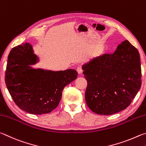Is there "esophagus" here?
Instances as JSON below:
<instances>
[{
    "instance_id": "obj_1",
    "label": "esophagus",
    "mask_w": 146,
    "mask_h": 146,
    "mask_svg": "<svg viewBox=\"0 0 146 146\" xmlns=\"http://www.w3.org/2000/svg\"><path fill=\"white\" fill-rule=\"evenodd\" d=\"M76 70H77L78 73L79 74H81L83 73V69H82V66H78L77 69H76Z\"/></svg>"
}]
</instances>
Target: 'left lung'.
<instances>
[{
  "label": "left lung",
  "instance_id": "1",
  "mask_svg": "<svg viewBox=\"0 0 146 146\" xmlns=\"http://www.w3.org/2000/svg\"><path fill=\"white\" fill-rule=\"evenodd\" d=\"M82 68L87 81L86 103L97 114L109 115L126 109L141 86L139 52L127 40L113 54L94 58Z\"/></svg>",
  "mask_w": 146,
  "mask_h": 146
}]
</instances>
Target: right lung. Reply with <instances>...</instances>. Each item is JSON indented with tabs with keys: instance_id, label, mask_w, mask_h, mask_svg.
<instances>
[{
	"instance_id": "add662e5",
	"label": "right lung",
	"mask_w": 146,
	"mask_h": 146,
	"mask_svg": "<svg viewBox=\"0 0 146 146\" xmlns=\"http://www.w3.org/2000/svg\"><path fill=\"white\" fill-rule=\"evenodd\" d=\"M5 81L15 104L29 113H48L58 106L65 86L74 81V69L52 71L35 68L39 62L29 43L13 48L7 58Z\"/></svg>"
}]
</instances>
